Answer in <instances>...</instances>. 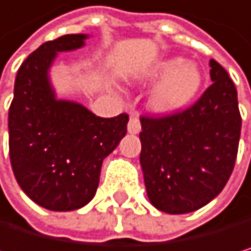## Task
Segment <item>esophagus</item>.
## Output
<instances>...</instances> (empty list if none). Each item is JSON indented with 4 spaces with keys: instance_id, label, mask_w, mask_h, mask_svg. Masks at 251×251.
I'll list each match as a JSON object with an SVG mask.
<instances>
[{
    "instance_id": "1",
    "label": "esophagus",
    "mask_w": 251,
    "mask_h": 251,
    "mask_svg": "<svg viewBox=\"0 0 251 251\" xmlns=\"http://www.w3.org/2000/svg\"><path fill=\"white\" fill-rule=\"evenodd\" d=\"M141 131V123L138 116H131L129 122H128V132L129 134H138Z\"/></svg>"
}]
</instances>
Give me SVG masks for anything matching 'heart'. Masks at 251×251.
<instances>
[{"instance_id": "1", "label": "heart", "mask_w": 251, "mask_h": 251, "mask_svg": "<svg viewBox=\"0 0 251 251\" xmlns=\"http://www.w3.org/2000/svg\"><path fill=\"white\" fill-rule=\"evenodd\" d=\"M144 82L159 81L151 96V108L162 116L182 111L196 99L201 87V72L193 61L179 57L162 58L143 72Z\"/></svg>"}]
</instances>
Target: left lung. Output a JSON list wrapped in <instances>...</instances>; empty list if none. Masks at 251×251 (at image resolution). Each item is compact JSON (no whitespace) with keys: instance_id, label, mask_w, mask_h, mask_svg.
Segmentation results:
<instances>
[{"instance_id":"1","label":"left lung","mask_w":251,"mask_h":251,"mask_svg":"<svg viewBox=\"0 0 251 251\" xmlns=\"http://www.w3.org/2000/svg\"><path fill=\"white\" fill-rule=\"evenodd\" d=\"M212 85L191 108L161 119H141L143 170L149 201L166 214L208 205L229 180L238 153L241 116L229 74L209 61Z\"/></svg>"}]
</instances>
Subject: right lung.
Instances as JSON below:
<instances>
[{"mask_svg": "<svg viewBox=\"0 0 251 251\" xmlns=\"http://www.w3.org/2000/svg\"><path fill=\"white\" fill-rule=\"evenodd\" d=\"M89 34L40 45L21 64L8 110L10 162L22 191L50 211H75L95 197L102 161L126 134L129 117L103 119L82 103L57 98L51 67L60 52L76 51Z\"/></svg>", "mask_w": 251, "mask_h": 251, "instance_id": "obj_1", "label": "right lung"}]
</instances>
